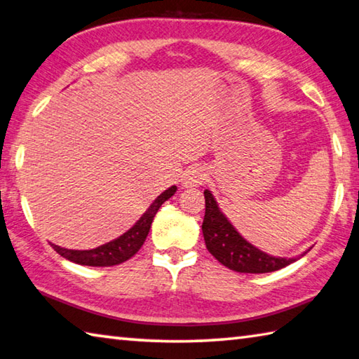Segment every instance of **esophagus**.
<instances>
[{
	"mask_svg": "<svg viewBox=\"0 0 359 359\" xmlns=\"http://www.w3.org/2000/svg\"><path fill=\"white\" fill-rule=\"evenodd\" d=\"M204 180H205L204 169L196 166V168H190L188 171H185L184 179H182V184H184L185 188H191V187L201 185Z\"/></svg>",
	"mask_w": 359,
	"mask_h": 359,
	"instance_id": "34e87169",
	"label": "esophagus"
}]
</instances>
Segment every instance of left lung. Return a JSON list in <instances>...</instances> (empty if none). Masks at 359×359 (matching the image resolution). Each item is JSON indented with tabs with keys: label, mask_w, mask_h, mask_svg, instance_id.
Wrapping results in <instances>:
<instances>
[{
	"label": "left lung",
	"mask_w": 359,
	"mask_h": 359,
	"mask_svg": "<svg viewBox=\"0 0 359 359\" xmlns=\"http://www.w3.org/2000/svg\"><path fill=\"white\" fill-rule=\"evenodd\" d=\"M204 198L205 215L202 233H204L208 252L218 262L238 273H270L295 262L297 257L270 256L246 242L219 210L213 194L205 190Z\"/></svg>",
	"instance_id": "1"
}]
</instances>
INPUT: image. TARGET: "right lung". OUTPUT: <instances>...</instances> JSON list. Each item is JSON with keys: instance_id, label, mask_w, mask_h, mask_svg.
Returning <instances> with one entry per match:
<instances>
[{"instance_id": "add662e5", "label": "right lung", "mask_w": 359, "mask_h": 359, "mask_svg": "<svg viewBox=\"0 0 359 359\" xmlns=\"http://www.w3.org/2000/svg\"><path fill=\"white\" fill-rule=\"evenodd\" d=\"M177 190V187L172 185L171 188L163 191L160 196L155 199L151 207L147 208L146 213L136 221L132 229H128L126 233H122L121 237L114 238L113 242L105 243L102 246H97L94 250L86 251H78V250H67V248H61L57 245H51L53 250L62 256L64 259L70 260V262L88 265V266H113L126 262L130 257H133L136 252L140 251L142 243L146 242V237L149 231H151L154 217L157 215L158 208L165 201Z\"/></svg>"}]
</instances>
